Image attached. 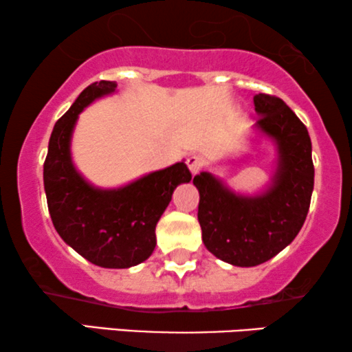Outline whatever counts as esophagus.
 <instances>
[{
	"label": "esophagus",
	"mask_w": 352,
	"mask_h": 352,
	"mask_svg": "<svg viewBox=\"0 0 352 352\" xmlns=\"http://www.w3.org/2000/svg\"><path fill=\"white\" fill-rule=\"evenodd\" d=\"M186 166H188V168L191 170V173H198L199 168H201L203 166V159L199 157V155H190L188 159H186Z\"/></svg>",
	"instance_id": "esophagus-1"
}]
</instances>
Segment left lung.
Returning <instances> with one entry per match:
<instances>
[{"mask_svg": "<svg viewBox=\"0 0 352 352\" xmlns=\"http://www.w3.org/2000/svg\"><path fill=\"white\" fill-rule=\"evenodd\" d=\"M255 128L278 148L271 185L255 197L239 195L209 172L198 173V221L212 255L234 266L265 263L304 226L314 191L312 143L305 124L279 97L256 94Z\"/></svg>", "mask_w": 352, "mask_h": 352, "instance_id": "obj_1", "label": "left lung"}]
</instances>
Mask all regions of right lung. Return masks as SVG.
<instances>
[{
  "instance_id": "add662e5",
  "label": "right lung",
  "mask_w": 352,
  "mask_h": 352,
  "mask_svg": "<svg viewBox=\"0 0 352 352\" xmlns=\"http://www.w3.org/2000/svg\"><path fill=\"white\" fill-rule=\"evenodd\" d=\"M115 89L113 81L91 84L55 123L43 164V185L53 226L71 248L102 268H130L154 252L157 221L173 190L188 184L191 173L185 162H177L120 188L104 190L76 170L71 136L79 113Z\"/></svg>"
}]
</instances>
